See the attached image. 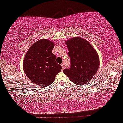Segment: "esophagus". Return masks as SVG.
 I'll use <instances>...</instances> for the list:
<instances>
[{"label":"esophagus","instance_id":"obj_1","mask_svg":"<svg viewBox=\"0 0 123 123\" xmlns=\"http://www.w3.org/2000/svg\"><path fill=\"white\" fill-rule=\"evenodd\" d=\"M61 66H62V70H63V69L65 68V65H64V63H61Z\"/></svg>","mask_w":123,"mask_h":123}]
</instances>
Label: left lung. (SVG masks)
<instances>
[{
	"mask_svg": "<svg viewBox=\"0 0 123 123\" xmlns=\"http://www.w3.org/2000/svg\"><path fill=\"white\" fill-rule=\"evenodd\" d=\"M66 44L69 50L70 66L63 73L77 85H84L98 70L99 58L97 52L86 40L74 37L68 40Z\"/></svg>",
	"mask_w": 123,
	"mask_h": 123,
	"instance_id": "left-lung-1",
	"label": "left lung"
}]
</instances>
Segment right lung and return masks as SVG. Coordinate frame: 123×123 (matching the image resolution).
<instances>
[{
  "instance_id": "1",
  "label": "right lung",
  "mask_w": 123,
  "mask_h": 123,
  "mask_svg": "<svg viewBox=\"0 0 123 123\" xmlns=\"http://www.w3.org/2000/svg\"><path fill=\"white\" fill-rule=\"evenodd\" d=\"M54 46V43L50 41L39 40L30 47L23 61V70L27 77L42 87L52 84L62 69L52 53Z\"/></svg>"
}]
</instances>
